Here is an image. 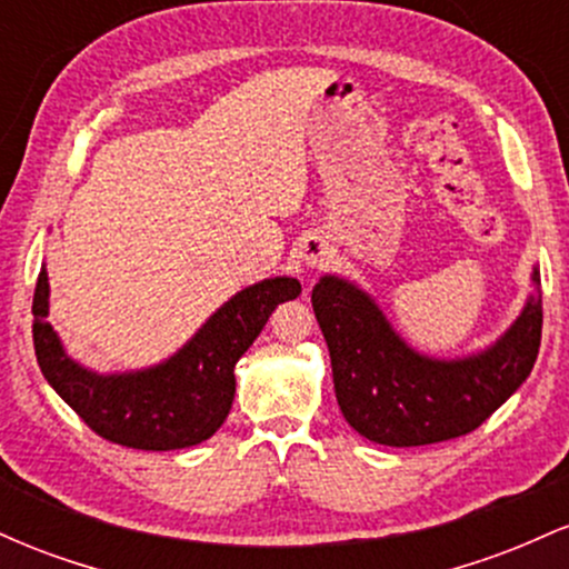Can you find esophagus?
Wrapping results in <instances>:
<instances>
[{
    "label": "esophagus",
    "instance_id": "esophagus-1",
    "mask_svg": "<svg viewBox=\"0 0 569 569\" xmlns=\"http://www.w3.org/2000/svg\"><path fill=\"white\" fill-rule=\"evenodd\" d=\"M326 257H329V246H326V240L321 238H310L302 246V251H299V259H302L307 267H321L326 262Z\"/></svg>",
    "mask_w": 569,
    "mask_h": 569
}]
</instances>
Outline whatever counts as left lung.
Instances as JSON below:
<instances>
[{
  "label": "left lung",
  "mask_w": 569,
  "mask_h": 569,
  "mask_svg": "<svg viewBox=\"0 0 569 569\" xmlns=\"http://www.w3.org/2000/svg\"><path fill=\"white\" fill-rule=\"evenodd\" d=\"M532 283H540L538 267ZM312 310L329 345L345 420L385 447H422L479 428L530 377L543 329L538 293L498 342L443 361L409 348L380 305L345 278L318 280Z\"/></svg>",
  "instance_id": "obj_1"
}]
</instances>
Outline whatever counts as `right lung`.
<instances>
[{"label":"right lung","mask_w":569,"mask_h":569,"mask_svg":"<svg viewBox=\"0 0 569 569\" xmlns=\"http://www.w3.org/2000/svg\"><path fill=\"white\" fill-rule=\"evenodd\" d=\"M302 293L297 278H267L238 291L158 367L98 375L67 356L48 323V270L34 289V352L44 380L101 439L147 452L184 449L211 439L234 398V363L251 348L280 302Z\"/></svg>","instance_id":"1"}]
</instances>
